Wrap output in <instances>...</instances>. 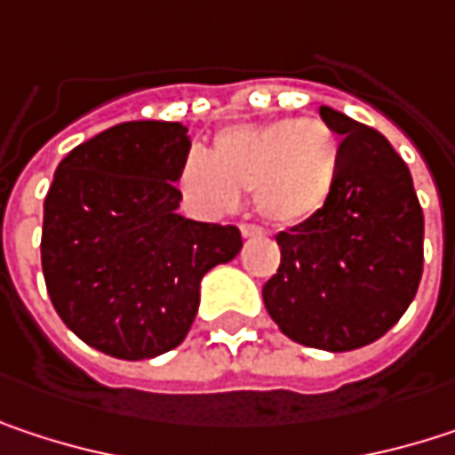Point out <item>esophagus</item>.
<instances>
[{
  "mask_svg": "<svg viewBox=\"0 0 455 455\" xmlns=\"http://www.w3.org/2000/svg\"><path fill=\"white\" fill-rule=\"evenodd\" d=\"M239 231H242V236H244V239H250V236H263V228L252 227V224H242Z\"/></svg>",
  "mask_w": 455,
  "mask_h": 455,
  "instance_id": "1",
  "label": "esophagus"
}]
</instances>
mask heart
<instances>
[{
	"label": "heart",
	"mask_w": 455,
	"mask_h": 455,
	"mask_svg": "<svg viewBox=\"0 0 455 455\" xmlns=\"http://www.w3.org/2000/svg\"><path fill=\"white\" fill-rule=\"evenodd\" d=\"M339 168L342 144L326 121L276 118L224 129L211 155L192 147L179 165V187L203 216L228 213L239 192H252L266 221L292 227L329 203Z\"/></svg>",
	"instance_id": "obj_1"
}]
</instances>
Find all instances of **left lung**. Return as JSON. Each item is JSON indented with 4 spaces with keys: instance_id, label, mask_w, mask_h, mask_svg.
<instances>
[{
    "instance_id": "left-lung-1",
    "label": "left lung",
    "mask_w": 455,
    "mask_h": 455,
    "mask_svg": "<svg viewBox=\"0 0 455 455\" xmlns=\"http://www.w3.org/2000/svg\"><path fill=\"white\" fill-rule=\"evenodd\" d=\"M318 113L342 137L339 179L314 219L276 234L282 263L263 303L290 339L345 353L406 314L421 282L424 213L387 139L331 108Z\"/></svg>"
}]
</instances>
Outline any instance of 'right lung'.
<instances>
[{
	"instance_id": "obj_1",
	"label": "right lung",
	"mask_w": 455,
	"mask_h": 455,
	"mask_svg": "<svg viewBox=\"0 0 455 455\" xmlns=\"http://www.w3.org/2000/svg\"><path fill=\"white\" fill-rule=\"evenodd\" d=\"M192 141L181 124L129 121L70 149L44 200L42 268L65 326L124 361L184 342L200 282L236 258V227L176 213L179 165Z\"/></svg>"
}]
</instances>
